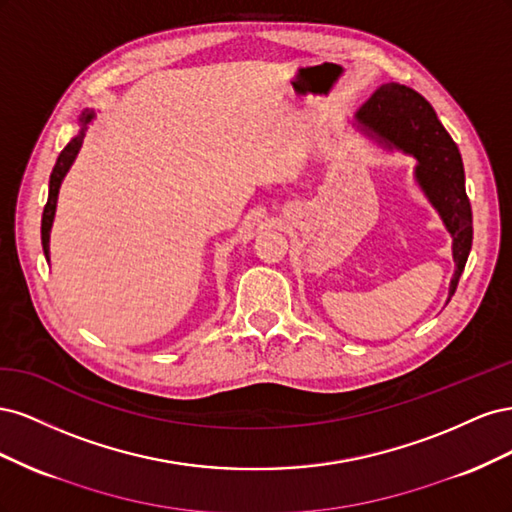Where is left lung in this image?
Here are the masks:
<instances>
[{
  "label": "left lung",
  "mask_w": 512,
  "mask_h": 512,
  "mask_svg": "<svg viewBox=\"0 0 512 512\" xmlns=\"http://www.w3.org/2000/svg\"><path fill=\"white\" fill-rule=\"evenodd\" d=\"M356 126L386 149L416 158L414 177L453 237L451 297L472 250V207L461 153L431 104L414 89L386 83L356 113Z\"/></svg>",
  "instance_id": "8db88e82"
}]
</instances>
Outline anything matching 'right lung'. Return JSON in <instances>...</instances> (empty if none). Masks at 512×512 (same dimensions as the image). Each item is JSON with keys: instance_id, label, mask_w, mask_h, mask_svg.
<instances>
[{"instance_id": "1", "label": "right lung", "mask_w": 512, "mask_h": 512, "mask_svg": "<svg viewBox=\"0 0 512 512\" xmlns=\"http://www.w3.org/2000/svg\"><path fill=\"white\" fill-rule=\"evenodd\" d=\"M96 117L94 111H83L81 115V132L76 134L72 141L64 147V151L59 153V158L53 166V173H51V181H49V200H46L44 205V213H42V250L46 260H49V239H51V226L55 220V209H57V194L61 188V181H64L66 173L70 170L76 153H79L81 145H83V138H85V130L91 123V119Z\"/></svg>"}]
</instances>
